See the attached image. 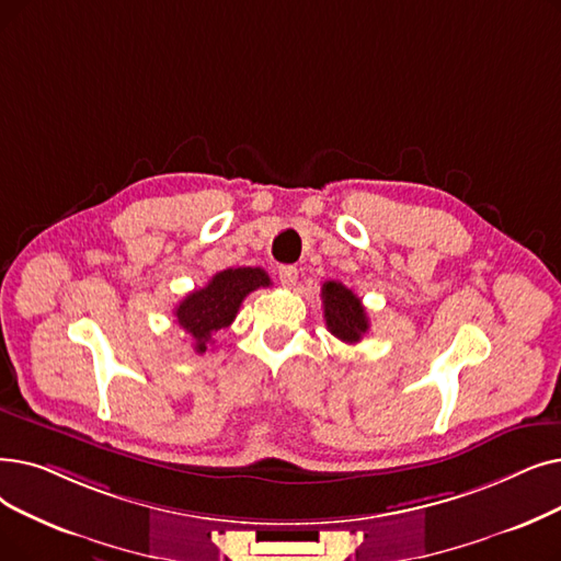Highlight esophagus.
<instances>
[{
	"label": "esophagus",
	"instance_id": "34e87169",
	"mask_svg": "<svg viewBox=\"0 0 561 561\" xmlns=\"http://www.w3.org/2000/svg\"><path fill=\"white\" fill-rule=\"evenodd\" d=\"M298 279V267L296 265H279V282L284 286H294Z\"/></svg>",
	"mask_w": 561,
	"mask_h": 561
}]
</instances>
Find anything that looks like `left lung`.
<instances>
[{
  "label": "left lung",
  "instance_id": "8db88e82",
  "mask_svg": "<svg viewBox=\"0 0 561 561\" xmlns=\"http://www.w3.org/2000/svg\"><path fill=\"white\" fill-rule=\"evenodd\" d=\"M323 316L328 330L344 341V344H357L369 332V316L362 300L341 282H325L321 288Z\"/></svg>",
  "mask_w": 561,
  "mask_h": 561
}]
</instances>
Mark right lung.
I'll return each instance as SVG.
<instances>
[{"label": "right lung", "instance_id": "add662e5", "mask_svg": "<svg viewBox=\"0 0 561 561\" xmlns=\"http://www.w3.org/2000/svg\"><path fill=\"white\" fill-rule=\"evenodd\" d=\"M265 286H271V277L263 267H227L215 273L204 288L187 294L174 309V316L192 336L194 353H206L213 334L233 323L242 300Z\"/></svg>", "mask_w": 561, "mask_h": 561}]
</instances>
